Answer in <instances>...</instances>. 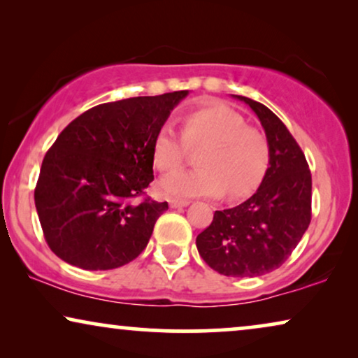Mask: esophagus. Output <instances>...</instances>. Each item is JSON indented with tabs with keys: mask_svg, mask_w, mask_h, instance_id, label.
Returning a JSON list of instances; mask_svg holds the SVG:
<instances>
[{
	"mask_svg": "<svg viewBox=\"0 0 358 358\" xmlns=\"http://www.w3.org/2000/svg\"><path fill=\"white\" fill-rule=\"evenodd\" d=\"M187 205H189L187 200H179V199H171V200H169V207H171V208L187 207Z\"/></svg>",
	"mask_w": 358,
	"mask_h": 358,
	"instance_id": "esophagus-1",
	"label": "esophagus"
}]
</instances>
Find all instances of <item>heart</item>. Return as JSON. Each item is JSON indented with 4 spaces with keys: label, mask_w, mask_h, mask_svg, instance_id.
<instances>
[{
    "label": "heart",
    "mask_w": 358,
    "mask_h": 358,
    "mask_svg": "<svg viewBox=\"0 0 358 358\" xmlns=\"http://www.w3.org/2000/svg\"><path fill=\"white\" fill-rule=\"evenodd\" d=\"M187 146H203L199 169L171 173L159 187L169 197H249L261 185L268 168V145L261 131L222 102L194 107L182 117V136L164 124L151 143V158L159 171H174L185 161Z\"/></svg>",
    "instance_id": "1"
}]
</instances>
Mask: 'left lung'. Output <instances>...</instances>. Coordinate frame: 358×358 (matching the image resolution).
Wrapping results in <instances>:
<instances>
[{
  "instance_id": "8db88e82",
  "label": "left lung",
  "mask_w": 358,
  "mask_h": 358,
  "mask_svg": "<svg viewBox=\"0 0 358 358\" xmlns=\"http://www.w3.org/2000/svg\"><path fill=\"white\" fill-rule=\"evenodd\" d=\"M231 96L261 120L268 168L256 194L238 207L215 212L195 244L213 271L227 277H257L280 267L310 227L311 173L295 138L268 107Z\"/></svg>"
}]
</instances>
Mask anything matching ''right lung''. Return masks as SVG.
Instances as JSON below:
<instances>
[{"mask_svg": "<svg viewBox=\"0 0 358 358\" xmlns=\"http://www.w3.org/2000/svg\"><path fill=\"white\" fill-rule=\"evenodd\" d=\"M189 91L99 104L76 117L42 161L36 208L48 246L85 271L140 256L168 202L136 197L153 176L151 143Z\"/></svg>", "mask_w": 358, "mask_h": 358, "instance_id": "obj_1", "label": "right lung"}]
</instances>
